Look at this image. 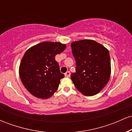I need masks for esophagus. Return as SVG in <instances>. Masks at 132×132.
<instances>
[{
    "mask_svg": "<svg viewBox=\"0 0 132 132\" xmlns=\"http://www.w3.org/2000/svg\"><path fill=\"white\" fill-rule=\"evenodd\" d=\"M64 75L66 77H69L70 76V72H69V71H67V72L64 74Z\"/></svg>",
    "mask_w": 132,
    "mask_h": 132,
    "instance_id": "obj_1",
    "label": "esophagus"
}]
</instances>
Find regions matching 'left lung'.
Masks as SVG:
<instances>
[{
	"instance_id": "obj_1",
	"label": "left lung",
	"mask_w": 132,
	"mask_h": 132,
	"mask_svg": "<svg viewBox=\"0 0 132 132\" xmlns=\"http://www.w3.org/2000/svg\"><path fill=\"white\" fill-rule=\"evenodd\" d=\"M76 61V71L71 78L83 95L97 94L110 79L111 65L109 50L94 40H82L71 45Z\"/></svg>"
}]
</instances>
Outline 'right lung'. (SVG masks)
Instances as JSON below:
<instances>
[{"mask_svg": "<svg viewBox=\"0 0 132 132\" xmlns=\"http://www.w3.org/2000/svg\"><path fill=\"white\" fill-rule=\"evenodd\" d=\"M60 42H45L35 45L24 54L19 67V75L25 87L40 99H48L58 88L64 75L60 72L55 56L66 49Z\"/></svg>", "mask_w": 132, "mask_h": 132, "instance_id": "add662e5", "label": "right lung"}]
</instances>
